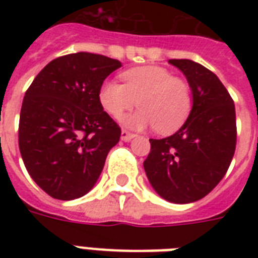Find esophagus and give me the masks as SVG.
I'll use <instances>...</instances> for the list:
<instances>
[{
    "label": "esophagus",
    "mask_w": 258,
    "mask_h": 258,
    "mask_svg": "<svg viewBox=\"0 0 258 258\" xmlns=\"http://www.w3.org/2000/svg\"><path fill=\"white\" fill-rule=\"evenodd\" d=\"M134 137H135V135H134V134L128 133V131H125V130H123V131H121V135H120L121 141L130 142V141H131V139H133Z\"/></svg>",
    "instance_id": "1"
}]
</instances>
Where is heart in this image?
Returning a JSON list of instances; mask_svg holds the SVG:
<instances>
[{
	"label": "heart",
	"instance_id": "heart-1",
	"mask_svg": "<svg viewBox=\"0 0 258 258\" xmlns=\"http://www.w3.org/2000/svg\"><path fill=\"white\" fill-rule=\"evenodd\" d=\"M124 84L108 80L99 91V100L111 116H123L137 103L141 109L124 119L131 128L155 127L171 134L183 124L191 111V91L183 79L158 66L131 68L121 74Z\"/></svg>",
	"mask_w": 258,
	"mask_h": 258
}]
</instances>
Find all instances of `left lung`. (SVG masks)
<instances>
[{
  "label": "left lung",
  "instance_id": "1",
  "mask_svg": "<svg viewBox=\"0 0 258 258\" xmlns=\"http://www.w3.org/2000/svg\"><path fill=\"white\" fill-rule=\"evenodd\" d=\"M169 62L187 79L192 107L174 135L150 139L151 151L143 166L162 198L190 204L208 196L228 171L236 151V108L212 71L186 58Z\"/></svg>",
  "mask_w": 258,
  "mask_h": 258
}]
</instances>
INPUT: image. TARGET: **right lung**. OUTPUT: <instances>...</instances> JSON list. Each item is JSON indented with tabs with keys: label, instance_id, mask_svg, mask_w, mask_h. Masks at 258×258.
I'll use <instances>...</instances> for the list:
<instances>
[{
	"label": "right lung",
	"instance_id": "1",
	"mask_svg": "<svg viewBox=\"0 0 258 258\" xmlns=\"http://www.w3.org/2000/svg\"><path fill=\"white\" fill-rule=\"evenodd\" d=\"M120 67L103 54H66L44 67L25 92L20 153L32 179L56 200L86 196L120 139L99 100L105 78Z\"/></svg>",
	"mask_w": 258,
	"mask_h": 258
}]
</instances>
